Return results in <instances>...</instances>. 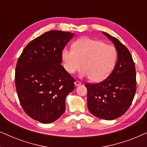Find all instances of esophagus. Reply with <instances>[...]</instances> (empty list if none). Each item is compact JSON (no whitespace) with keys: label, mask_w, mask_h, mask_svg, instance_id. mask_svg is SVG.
Returning <instances> with one entry per match:
<instances>
[{"label":"esophagus","mask_w":147,"mask_h":147,"mask_svg":"<svg viewBox=\"0 0 147 147\" xmlns=\"http://www.w3.org/2000/svg\"><path fill=\"white\" fill-rule=\"evenodd\" d=\"M81 84H82L81 82L78 81V80H77V81H76V82H75V86H80V85H81Z\"/></svg>","instance_id":"34e87169"}]
</instances>
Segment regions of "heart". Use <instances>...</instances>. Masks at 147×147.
Instances as JSON below:
<instances>
[{
    "label": "heart",
    "mask_w": 147,
    "mask_h": 147,
    "mask_svg": "<svg viewBox=\"0 0 147 147\" xmlns=\"http://www.w3.org/2000/svg\"><path fill=\"white\" fill-rule=\"evenodd\" d=\"M65 69L70 74L79 71L82 76L98 82L106 79L115 65L117 51L114 46L84 37L74 43L71 49H64L61 53Z\"/></svg>",
    "instance_id": "heart-1"
}]
</instances>
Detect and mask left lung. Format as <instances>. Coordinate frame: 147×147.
<instances>
[{"mask_svg":"<svg viewBox=\"0 0 147 147\" xmlns=\"http://www.w3.org/2000/svg\"><path fill=\"white\" fill-rule=\"evenodd\" d=\"M114 44L118 60L113 71L99 83H86L90 113L104 120L116 119L125 113L136 90V69L129 50L119 40L102 32Z\"/></svg>","mask_w":147,"mask_h":147,"instance_id":"left-lung-1","label":"left lung"}]
</instances>
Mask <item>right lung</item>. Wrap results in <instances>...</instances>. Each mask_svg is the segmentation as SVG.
<instances>
[{
	"instance_id": "obj_1",
	"label": "right lung",
	"mask_w": 147,
	"mask_h": 147,
	"mask_svg": "<svg viewBox=\"0 0 147 147\" xmlns=\"http://www.w3.org/2000/svg\"><path fill=\"white\" fill-rule=\"evenodd\" d=\"M74 33L50 31L27 45L18 59L15 86L20 104L28 116L51 123L64 113L65 98L75 79L61 65L62 51Z\"/></svg>"
}]
</instances>
